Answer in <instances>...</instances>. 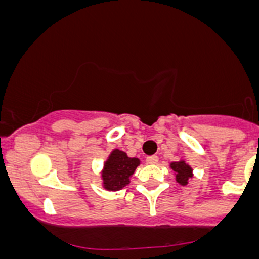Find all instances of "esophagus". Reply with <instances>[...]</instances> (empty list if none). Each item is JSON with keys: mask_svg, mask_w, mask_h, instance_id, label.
Listing matches in <instances>:
<instances>
[{"mask_svg": "<svg viewBox=\"0 0 259 259\" xmlns=\"http://www.w3.org/2000/svg\"><path fill=\"white\" fill-rule=\"evenodd\" d=\"M146 162L148 163V164H157V163H158V157H157V156L147 157Z\"/></svg>", "mask_w": 259, "mask_h": 259, "instance_id": "34e87169", "label": "esophagus"}]
</instances>
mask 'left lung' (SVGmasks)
Wrapping results in <instances>:
<instances>
[{"instance_id": "8db88e82", "label": "left lung", "mask_w": 259, "mask_h": 259, "mask_svg": "<svg viewBox=\"0 0 259 259\" xmlns=\"http://www.w3.org/2000/svg\"><path fill=\"white\" fill-rule=\"evenodd\" d=\"M170 168L173 169L177 177V181L180 185H187L189 180L192 178V169L190 165H187L184 160H179V162L170 163Z\"/></svg>"}]
</instances>
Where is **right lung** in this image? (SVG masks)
Listing matches in <instances>:
<instances>
[{"mask_svg":"<svg viewBox=\"0 0 259 259\" xmlns=\"http://www.w3.org/2000/svg\"><path fill=\"white\" fill-rule=\"evenodd\" d=\"M140 164L138 158H130L125 152L114 150L106 160L105 168L102 171L103 186L109 191H118L125 187L130 183L135 169Z\"/></svg>","mask_w":259,"mask_h":259,"instance_id":"add662e5","label":"right lung"}]
</instances>
